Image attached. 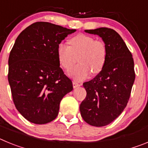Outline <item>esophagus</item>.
Instances as JSON below:
<instances>
[{
  "mask_svg": "<svg viewBox=\"0 0 148 148\" xmlns=\"http://www.w3.org/2000/svg\"><path fill=\"white\" fill-rule=\"evenodd\" d=\"M73 87H74V88H76V87H79V86H80V84L74 81V82H73Z\"/></svg>",
  "mask_w": 148,
  "mask_h": 148,
  "instance_id": "34e87169",
  "label": "esophagus"
}]
</instances>
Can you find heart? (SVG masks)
<instances>
[{
	"label": "heart",
	"instance_id": "1",
	"mask_svg": "<svg viewBox=\"0 0 148 148\" xmlns=\"http://www.w3.org/2000/svg\"><path fill=\"white\" fill-rule=\"evenodd\" d=\"M70 46L61 43L57 48L60 64L70 70L78 58L79 64L71 70L70 75L77 81L87 78L92 72L98 74L103 70L107 61L108 47L101 40L84 34H78L69 40Z\"/></svg>",
	"mask_w": 148,
	"mask_h": 148
}]
</instances>
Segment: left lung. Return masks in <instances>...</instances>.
<instances>
[{"label":"left lung","mask_w":148,"mask_h":148,"mask_svg":"<svg viewBox=\"0 0 148 148\" xmlns=\"http://www.w3.org/2000/svg\"><path fill=\"white\" fill-rule=\"evenodd\" d=\"M85 32L102 38L108 56L103 70L83 84L87 95L80 104V112L87 124L103 127L114 121L127 106L136 77L134 61L125 41L115 30L101 27Z\"/></svg>","instance_id":"obj_1"}]
</instances>
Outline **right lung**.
<instances>
[{
	"instance_id": "add662e5",
	"label": "right lung",
	"mask_w": 148,
	"mask_h": 148,
	"mask_svg": "<svg viewBox=\"0 0 148 148\" xmlns=\"http://www.w3.org/2000/svg\"><path fill=\"white\" fill-rule=\"evenodd\" d=\"M75 29L36 22L18 35L9 57L8 81L13 102L30 122L47 124L57 117L60 102L73 89L60 67L57 48Z\"/></svg>"
}]
</instances>
